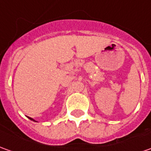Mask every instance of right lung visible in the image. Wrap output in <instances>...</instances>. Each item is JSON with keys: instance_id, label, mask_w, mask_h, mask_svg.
<instances>
[{"instance_id": "obj_1", "label": "right lung", "mask_w": 151, "mask_h": 151, "mask_svg": "<svg viewBox=\"0 0 151 151\" xmlns=\"http://www.w3.org/2000/svg\"><path fill=\"white\" fill-rule=\"evenodd\" d=\"M29 119H31V120H32V121H34V120H33V119H31V118H29Z\"/></svg>"}]
</instances>
